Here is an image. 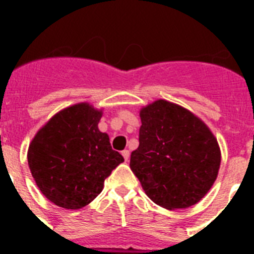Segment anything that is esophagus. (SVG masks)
Wrapping results in <instances>:
<instances>
[{
  "label": "esophagus",
  "mask_w": 254,
  "mask_h": 254,
  "mask_svg": "<svg viewBox=\"0 0 254 254\" xmlns=\"http://www.w3.org/2000/svg\"><path fill=\"white\" fill-rule=\"evenodd\" d=\"M122 155H123V158H125V160L128 161V159H129V151H128V150H123Z\"/></svg>",
  "instance_id": "esophagus-1"
}]
</instances>
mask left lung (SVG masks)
Returning <instances> with one entry per match:
<instances>
[{
  "mask_svg": "<svg viewBox=\"0 0 254 254\" xmlns=\"http://www.w3.org/2000/svg\"><path fill=\"white\" fill-rule=\"evenodd\" d=\"M133 174L145 193L168 210L194 205L214 185L220 149L207 126L185 108L156 100L140 112Z\"/></svg>",
  "mask_w": 254,
  "mask_h": 254,
  "instance_id": "8db88e82",
  "label": "left lung"
}]
</instances>
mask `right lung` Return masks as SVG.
Masks as SVG:
<instances>
[{
    "label": "right lung",
    "mask_w": 254,
    "mask_h": 254,
    "mask_svg": "<svg viewBox=\"0 0 254 254\" xmlns=\"http://www.w3.org/2000/svg\"><path fill=\"white\" fill-rule=\"evenodd\" d=\"M102 112L86 103L52 117L31 141L28 164L42 193L60 207L77 210L102 192L105 178L125 161L98 128Z\"/></svg>",
    "instance_id": "add662e5"
}]
</instances>
